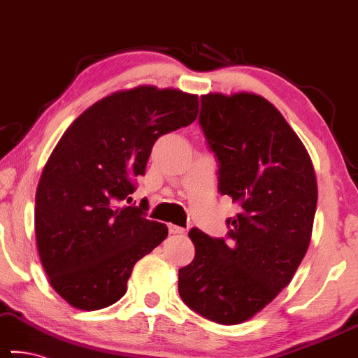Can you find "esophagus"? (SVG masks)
<instances>
[{"mask_svg":"<svg viewBox=\"0 0 358 358\" xmlns=\"http://www.w3.org/2000/svg\"><path fill=\"white\" fill-rule=\"evenodd\" d=\"M168 229H169V234H184L185 229L180 226H176V224H168Z\"/></svg>","mask_w":358,"mask_h":358,"instance_id":"1","label":"esophagus"}]
</instances>
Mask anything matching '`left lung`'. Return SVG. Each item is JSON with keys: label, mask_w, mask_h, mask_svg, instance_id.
Segmentation results:
<instances>
[{"label": "left lung", "mask_w": 358, "mask_h": 358, "mask_svg": "<svg viewBox=\"0 0 358 358\" xmlns=\"http://www.w3.org/2000/svg\"><path fill=\"white\" fill-rule=\"evenodd\" d=\"M199 122L217 159V190L239 213L227 217V241L190 229L195 257L179 269V295L201 317L239 324L262 312L303 260L317 178L297 134L260 95H201Z\"/></svg>", "instance_id": "1"}]
</instances>
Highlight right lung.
Masks as SVG:
<instances>
[{
    "label": "right lung",
    "instance_id": "right-lung-1",
    "mask_svg": "<svg viewBox=\"0 0 358 358\" xmlns=\"http://www.w3.org/2000/svg\"><path fill=\"white\" fill-rule=\"evenodd\" d=\"M196 115V95L141 85L96 101L59 138L35 195V237L51 287L72 307L117 302L134 265L166 239L147 205L124 203L153 143Z\"/></svg>",
    "mask_w": 358,
    "mask_h": 358
}]
</instances>
